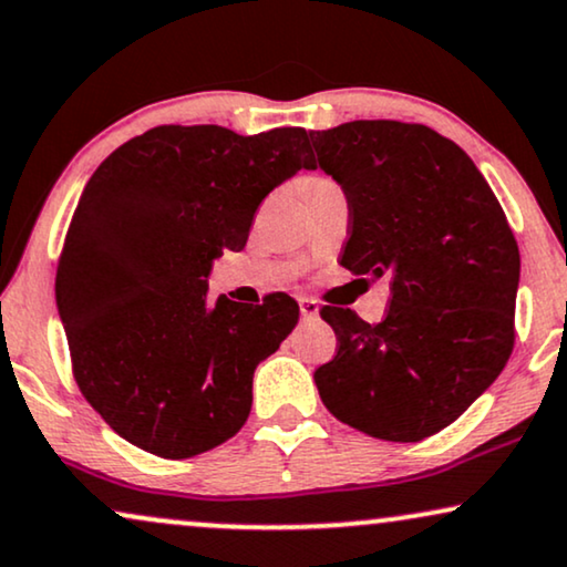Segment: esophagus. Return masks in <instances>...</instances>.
<instances>
[{"label": "esophagus", "instance_id": "1", "mask_svg": "<svg viewBox=\"0 0 567 567\" xmlns=\"http://www.w3.org/2000/svg\"><path fill=\"white\" fill-rule=\"evenodd\" d=\"M299 309H301V317H305V320H317V317H320V305L309 297L299 299Z\"/></svg>", "mask_w": 567, "mask_h": 567}]
</instances>
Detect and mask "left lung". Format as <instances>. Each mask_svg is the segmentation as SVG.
<instances>
[{
	"mask_svg": "<svg viewBox=\"0 0 567 567\" xmlns=\"http://www.w3.org/2000/svg\"><path fill=\"white\" fill-rule=\"evenodd\" d=\"M346 193L340 266L390 281L379 324L322 307L338 353L315 371L324 408L374 439L421 441L454 423L506 367L522 258L467 152L421 123L309 131Z\"/></svg>",
	"mask_w": 567,
	"mask_h": 567,
	"instance_id": "1",
	"label": "left lung"
}]
</instances>
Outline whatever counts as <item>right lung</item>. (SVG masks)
<instances>
[{"instance_id": "add662e5", "label": "right lung", "mask_w": 567, "mask_h": 567, "mask_svg": "<svg viewBox=\"0 0 567 567\" xmlns=\"http://www.w3.org/2000/svg\"><path fill=\"white\" fill-rule=\"evenodd\" d=\"M299 169H315L305 128L157 126L84 185L56 307L84 400L128 444L188 460L245 425L255 369L297 328L299 305L286 293L258 309L212 305L206 278Z\"/></svg>"}]
</instances>
